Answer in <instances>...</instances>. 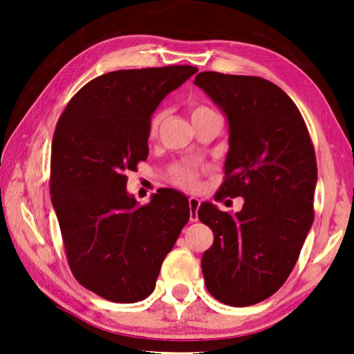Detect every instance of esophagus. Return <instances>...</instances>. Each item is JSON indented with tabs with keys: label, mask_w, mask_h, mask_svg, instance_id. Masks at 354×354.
I'll return each instance as SVG.
<instances>
[{
	"label": "esophagus",
	"mask_w": 354,
	"mask_h": 354,
	"mask_svg": "<svg viewBox=\"0 0 354 354\" xmlns=\"http://www.w3.org/2000/svg\"><path fill=\"white\" fill-rule=\"evenodd\" d=\"M189 207H190V221L198 220V207H200V200L192 196L189 198Z\"/></svg>",
	"instance_id": "obj_1"
}]
</instances>
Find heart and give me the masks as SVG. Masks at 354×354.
<instances>
[{
	"label": "heart",
	"instance_id": "b5f03b06",
	"mask_svg": "<svg viewBox=\"0 0 354 354\" xmlns=\"http://www.w3.org/2000/svg\"><path fill=\"white\" fill-rule=\"evenodd\" d=\"M209 111L211 109H207V107H203V106L195 107V109L192 111V118L200 115V113L209 112ZM162 120H164L162 111H158L153 113L151 118H149V123H148V136L149 137H156V134H158V131L160 128V123H162ZM173 183L183 189H195L196 185H198V178H196L194 171L179 169L173 173Z\"/></svg>",
	"mask_w": 354,
	"mask_h": 354
}]
</instances>
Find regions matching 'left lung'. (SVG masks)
Returning a JSON list of instances; mask_svg holds the SVG:
<instances>
[{"label": "left lung", "mask_w": 354, "mask_h": 354, "mask_svg": "<svg viewBox=\"0 0 354 354\" xmlns=\"http://www.w3.org/2000/svg\"><path fill=\"white\" fill-rule=\"evenodd\" d=\"M194 84L227 120L230 149L218 194L245 200L236 214L201 203L198 218L214 232L203 277L218 301L251 306L284 284L313 226L314 147L298 107L273 82L201 71Z\"/></svg>", "instance_id": "left-lung-1"}]
</instances>
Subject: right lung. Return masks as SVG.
Here are the masks:
<instances>
[{"mask_svg":"<svg viewBox=\"0 0 354 354\" xmlns=\"http://www.w3.org/2000/svg\"><path fill=\"white\" fill-rule=\"evenodd\" d=\"M190 65L117 70L87 82L65 107L51 145V203L75 278L113 303L151 295L160 266L189 221L181 192L140 206L124 171L148 158V123Z\"/></svg>","mask_w":354,"mask_h":354,"instance_id":"add662e5","label":"right lung"}]
</instances>
